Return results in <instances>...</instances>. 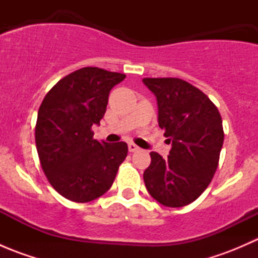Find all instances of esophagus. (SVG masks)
<instances>
[{"label":"esophagus","mask_w":258,"mask_h":258,"mask_svg":"<svg viewBox=\"0 0 258 258\" xmlns=\"http://www.w3.org/2000/svg\"><path fill=\"white\" fill-rule=\"evenodd\" d=\"M140 150H141V148H140L137 145H135L134 142H130V144H128V151H130V152H137V151H140Z\"/></svg>","instance_id":"34e87169"}]
</instances>
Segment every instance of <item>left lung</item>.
<instances>
[{"instance_id":"obj_1","label":"left lung","mask_w":258,"mask_h":258,"mask_svg":"<svg viewBox=\"0 0 258 258\" xmlns=\"http://www.w3.org/2000/svg\"><path fill=\"white\" fill-rule=\"evenodd\" d=\"M142 81L157 98L158 126L172 145L166 160L150 153L146 188L163 206H186L201 196L217 170L225 137L222 118L212 101L186 81Z\"/></svg>"}]
</instances>
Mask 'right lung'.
I'll return each instance as SVG.
<instances>
[{
	"instance_id": "add662e5",
	"label": "right lung",
	"mask_w": 258,
	"mask_h": 258,
	"mask_svg": "<svg viewBox=\"0 0 258 258\" xmlns=\"http://www.w3.org/2000/svg\"><path fill=\"white\" fill-rule=\"evenodd\" d=\"M126 75L83 67L61 79L43 98L35 139L41 167L51 186L64 199L90 202L112 186L126 158V142L93 140L108 95Z\"/></svg>"
}]
</instances>
